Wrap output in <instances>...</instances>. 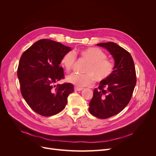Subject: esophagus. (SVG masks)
I'll return each mask as SVG.
<instances>
[{
  "instance_id": "esophagus-1",
  "label": "esophagus",
  "mask_w": 156,
  "mask_h": 156,
  "mask_svg": "<svg viewBox=\"0 0 156 156\" xmlns=\"http://www.w3.org/2000/svg\"><path fill=\"white\" fill-rule=\"evenodd\" d=\"M83 89V88H80V87H76V86L74 87L75 91H81V90H82Z\"/></svg>"
}]
</instances>
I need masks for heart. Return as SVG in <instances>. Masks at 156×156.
<instances>
[{
	"mask_svg": "<svg viewBox=\"0 0 156 156\" xmlns=\"http://www.w3.org/2000/svg\"><path fill=\"white\" fill-rule=\"evenodd\" d=\"M88 61L84 68V73H73L68 75V81L77 87L90 86L94 79L98 83L105 81L109 77L115 70V66L112 61L107 60V55L96 48H88L75 53ZM76 61V56L72 51L65 53L61 58L60 64L66 71L72 69Z\"/></svg>",
	"mask_w": 156,
	"mask_h": 156,
	"instance_id": "heart-1",
	"label": "heart"
}]
</instances>
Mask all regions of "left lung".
<instances>
[{
    "instance_id": "1",
    "label": "left lung",
    "mask_w": 156,
    "mask_h": 156,
    "mask_svg": "<svg viewBox=\"0 0 156 156\" xmlns=\"http://www.w3.org/2000/svg\"><path fill=\"white\" fill-rule=\"evenodd\" d=\"M107 49L115 61L112 74L94 90L89 112L98 119H105L119 114L128 104L136 84L133 58L128 51L114 42L97 44Z\"/></svg>"
}]
</instances>
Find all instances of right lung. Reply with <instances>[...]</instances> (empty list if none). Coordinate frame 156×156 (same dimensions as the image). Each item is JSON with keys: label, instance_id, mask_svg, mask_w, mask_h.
<instances>
[{"label": "right lung", "instance_id": "right-lung-1", "mask_svg": "<svg viewBox=\"0 0 156 156\" xmlns=\"http://www.w3.org/2000/svg\"><path fill=\"white\" fill-rule=\"evenodd\" d=\"M70 48L53 40H40L21 56L17 77L23 98L32 109L44 116L62 111L67 104L73 85L65 83L55 85L64 78L60 66L63 55Z\"/></svg>", "mask_w": 156, "mask_h": 156}]
</instances>
